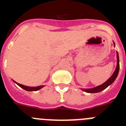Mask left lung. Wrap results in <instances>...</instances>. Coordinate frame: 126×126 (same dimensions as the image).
Returning <instances> with one entry per match:
<instances>
[{
  "mask_svg": "<svg viewBox=\"0 0 126 126\" xmlns=\"http://www.w3.org/2000/svg\"><path fill=\"white\" fill-rule=\"evenodd\" d=\"M113 45L115 47V43L113 42ZM119 53L117 52V66L115 68V71L113 72V74L111 76V77L107 81H106L104 83H103L101 85H99L96 87L93 88H89V89H82L81 90L86 92V93H99V92H102L105 89H106L111 84L113 83V81H115V79L117 77L118 74H119Z\"/></svg>",
  "mask_w": 126,
  "mask_h": 126,
  "instance_id": "obj_1",
  "label": "left lung"
}]
</instances>
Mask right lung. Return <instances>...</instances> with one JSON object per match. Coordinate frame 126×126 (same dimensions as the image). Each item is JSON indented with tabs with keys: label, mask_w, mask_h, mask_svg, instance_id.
I'll return each instance as SVG.
<instances>
[{
	"label": "right lung",
	"mask_w": 126,
	"mask_h": 126,
	"mask_svg": "<svg viewBox=\"0 0 126 126\" xmlns=\"http://www.w3.org/2000/svg\"><path fill=\"white\" fill-rule=\"evenodd\" d=\"M14 81V83L16 84H17L21 88L24 89V90H26V91H28V92H35V91H38V90H40L41 88H42L43 87H44L45 86L43 85H41V86H35V87H31V86H24L23 84H21L19 83H17V82H16L15 81L13 80Z\"/></svg>",
	"instance_id": "1"
}]
</instances>
